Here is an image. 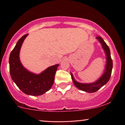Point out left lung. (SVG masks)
<instances>
[{"mask_svg":"<svg viewBox=\"0 0 125 125\" xmlns=\"http://www.w3.org/2000/svg\"><path fill=\"white\" fill-rule=\"evenodd\" d=\"M96 39L101 44L102 48L105 52V54L106 55V64H105L104 72L102 75V76L94 83H81L77 82L74 79L73 74L70 73L73 82L75 86L78 89L88 93L95 92L99 89H100L102 86L106 84L110 80V77H111L112 69H113V61H112L111 58L110 48L102 37L97 36Z\"/></svg>","mask_w":125,"mask_h":125,"instance_id":"8db88e82","label":"left lung"}]
</instances>
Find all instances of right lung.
<instances>
[{
	"mask_svg": "<svg viewBox=\"0 0 125 125\" xmlns=\"http://www.w3.org/2000/svg\"><path fill=\"white\" fill-rule=\"evenodd\" d=\"M28 34L18 41L9 58L10 75L12 81L21 91L28 95L40 96L51 89L59 64L48 67L40 74L29 72L23 67L20 59V52L23 41Z\"/></svg>",
	"mask_w": 125,
	"mask_h": 125,
	"instance_id": "1",
	"label": "right lung"
}]
</instances>
